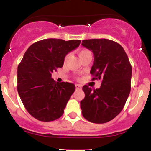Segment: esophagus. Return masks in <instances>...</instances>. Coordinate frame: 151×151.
<instances>
[{
  "label": "esophagus",
  "mask_w": 151,
  "mask_h": 151,
  "mask_svg": "<svg viewBox=\"0 0 151 151\" xmlns=\"http://www.w3.org/2000/svg\"><path fill=\"white\" fill-rule=\"evenodd\" d=\"M75 87H76V89H77V90H80V89H81V88H82V85H80V84H76Z\"/></svg>",
  "instance_id": "34e87169"
}]
</instances>
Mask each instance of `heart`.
Returning <instances> with one entry per match:
<instances>
[{
	"mask_svg": "<svg viewBox=\"0 0 151 151\" xmlns=\"http://www.w3.org/2000/svg\"><path fill=\"white\" fill-rule=\"evenodd\" d=\"M88 52V50H81V51L80 52V53H79V55H81L82 54H83V53H85V52ZM68 58V55H67L66 56V58H65V60H66L67 58Z\"/></svg>",
	"mask_w": 151,
	"mask_h": 151,
	"instance_id": "heart-1",
	"label": "heart"
}]
</instances>
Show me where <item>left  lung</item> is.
<instances>
[{"instance_id":"left-lung-1","label":"left lung","mask_w":151,"mask_h":151,"mask_svg":"<svg viewBox=\"0 0 151 151\" xmlns=\"http://www.w3.org/2000/svg\"><path fill=\"white\" fill-rule=\"evenodd\" d=\"M82 45L94 55L92 80H101L99 88L84 85V99L80 101L83 117L90 122L104 123L122 111L131 91L132 68L121 45L106 39L83 40Z\"/></svg>"}]
</instances>
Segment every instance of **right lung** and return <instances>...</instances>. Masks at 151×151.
Wrapping results in <instances>:
<instances>
[{"label": "right lung", "mask_w": 151, "mask_h": 151, "mask_svg": "<svg viewBox=\"0 0 151 151\" xmlns=\"http://www.w3.org/2000/svg\"><path fill=\"white\" fill-rule=\"evenodd\" d=\"M81 41L47 39L33 44L17 68V91L33 118L49 122L58 119L75 91L73 83H57L52 73L61 68L65 56Z\"/></svg>", "instance_id": "obj_1"}]
</instances>
